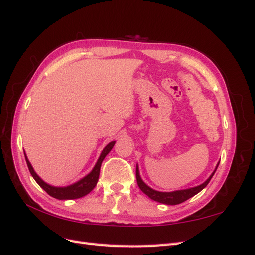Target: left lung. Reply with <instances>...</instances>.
I'll list each match as a JSON object with an SVG mask.
<instances>
[{"label":"left lung","mask_w":255,"mask_h":255,"mask_svg":"<svg viewBox=\"0 0 255 255\" xmlns=\"http://www.w3.org/2000/svg\"><path fill=\"white\" fill-rule=\"evenodd\" d=\"M218 165H219V161H218V164L216 165L215 170L210 175V177H208V179L205 182H203L202 184H200V185H198V186L191 187V188L174 190V191H158V190H155V189L151 188L150 186H148V185H146L142 181L140 173H139V169H138V166H137L136 167L137 184L143 194H145L150 199L154 200V201L163 203V204H167V205H176V204H180L184 201H186V200H188L191 197H194L195 195L198 194V192H200L203 188H205L206 185L210 183L214 173L216 172V170H217Z\"/></svg>","instance_id":"left-lung-1"}]
</instances>
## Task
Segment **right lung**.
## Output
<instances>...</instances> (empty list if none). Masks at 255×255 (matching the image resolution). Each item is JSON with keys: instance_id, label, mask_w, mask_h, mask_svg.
<instances>
[{"instance_id": "1", "label": "right lung", "mask_w": 255, "mask_h": 255, "mask_svg": "<svg viewBox=\"0 0 255 255\" xmlns=\"http://www.w3.org/2000/svg\"><path fill=\"white\" fill-rule=\"evenodd\" d=\"M115 143H116V141H111L105 146L103 151L101 152V155H100V157L98 158V161L95 165L94 169H92V170L87 175H85L80 181L75 182L71 185H68V186H64V187L52 186V185L45 183L41 179V177L35 172L34 168H33L32 164L29 163V160L27 159V156L25 153H24V155H25L26 164H27L30 174H32V176L34 177V180L37 182V184L39 185V186L43 190H45V192H48L51 197L58 199V200H71V199H79V198H82L84 196L88 195L89 192L96 187V185L99 180L100 169H101L102 161L107 154H109L111 152V150L114 148Z\"/></svg>"}]
</instances>
